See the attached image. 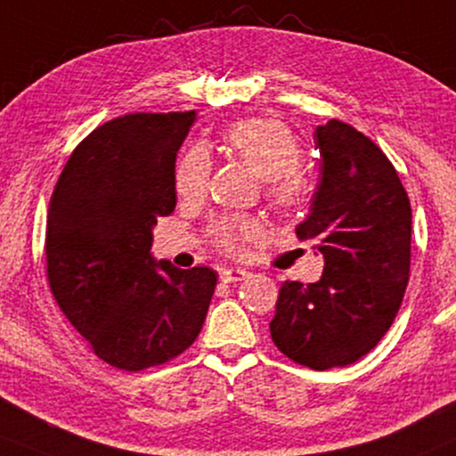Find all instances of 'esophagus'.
I'll list each match as a JSON object with an SVG mask.
<instances>
[{
	"instance_id": "obj_1",
	"label": "esophagus",
	"mask_w": 456,
	"mask_h": 456,
	"mask_svg": "<svg viewBox=\"0 0 456 456\" xmlns=\"http://www.w3.org/2000/svg\"><path fill=\"white\" fill-rule=\"evenodd\" d=\"M248 278V271L244 269H223L221 271V281H224V284H232V281H240Z\"/></svg>"
}]
</instances>
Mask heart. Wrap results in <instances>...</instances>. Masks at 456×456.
<instances>
[{"instance_id":"obj_1","label":"heart","mask_w":456,"mask_h":456,"mask_svg":"<svg viewBox=\"0 0 456 456\" xmlns=\"http://www.w3.org/2000/svg\"><path fill=\"white\" fill-rule=\"evenodd\" d=\"M223 141L244 159L258 176L265 178V193L275 208L290 212L305 204L309 181L298 170L303 149L284 124L271 118L241 119L223 132ZM210 161L201 149H191L176 166L175 187L178 198L195 201L208 189ZM261 235V224L250 216H221L212 223L210 238L218 250L240 255L248 241Z\"/></svg>"}]
</instances>
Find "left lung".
Segmentation results:
<instances>
[{"mask_svg": "<svg viewBox=\"0 0 456 456\" xmlns=\"http://www.w3.org/2000/svg\"><path fill=\"white\" fill-rule=\"evenodd\" d=\"M320 185L297 238L314 241L324 273L314 284L284 281L271 338L314 370L347 366L377 347L411 278L412 212L394 164L354 126L315 128Z\"/></svg>", "mask_w": 456, "mask_h": 456, "instance_id": "obj_1", "label": "left lung"}]
</instances>
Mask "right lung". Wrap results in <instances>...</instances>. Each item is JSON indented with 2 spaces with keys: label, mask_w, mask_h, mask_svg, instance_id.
I'll use <instances>...</instances> for the list:
<instances>
[{
  "label": "right lung",
  "mask_w": 456,
  "mask_h": 456,
  "mask_svg": "<svg viewBox=\"0 0 456 456\" xmlns=\"http://www.w3.org/2000/svg\"><path fill=\"white\" fill-rule=\"evenodd\" d=\"M195 113H130L75 147L50 198L52 295L90 349L119 370L159 366L191 347L216 273L151 255L153 224L176 206V151Z\"/></svg>",
  "instance_id": "add662e5"
}]
</instances>
